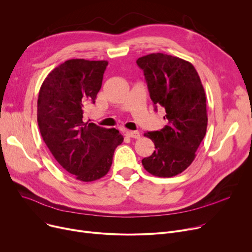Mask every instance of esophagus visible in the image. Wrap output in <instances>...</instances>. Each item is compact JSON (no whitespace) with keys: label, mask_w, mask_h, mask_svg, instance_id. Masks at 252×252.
<instances>
[{"label":"esophagus","mask_w":252,"mask_h":252,"mask_svg":"<svg viewBox=\"0 0 252 252\" xmlns=\"http://www.w3.org/2000/svg\"><path fill=\"white\" fill-rule=\"evenodd\" d=\"M126 136H127L128 138H132V139H139L140 138V132L137 131V130H126Z\"/></svg>","instance_id":"obj_1"}]
</instances>
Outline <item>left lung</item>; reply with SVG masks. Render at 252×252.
<instances>
[{"label":"left lung","instance_id":"obj_1","mask_svg":"<svg viewBox=\"0 0 252 252\" xmlns=\"http://www.w3.org/2000/svg\"><path fill=\"white\" fill-rule=\"evenodd\" d=\"M137 63L144 71L155 110L161 105L168 124L144 136L155 145L154 153L142 160L152 175L172 177L186 170L195 158L208 126L206 93L194 66L177 57L157 53L142 57Z\"/></svg>","mask_w":252,"mask_h":252}]
</instances>
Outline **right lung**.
I'll use <instances>...</instances> for the list:
<instances>
[{
  "mask_svg": "<svg viewBox=\"0 0 252 252\" xmlns=\"http://www.w3.org/2000/svg\"><path fill=\"white\" fill-rule=\"evenodd\" d=\"M107 61H65L44 79L37 100L41 137L55 159L76 179L90 182L109 171L124 137L115 128L83 121L84 108L95 103Z\"/></svg>",
  "mask_w": 252,
  "mask_h": 252,
  "instance_id": "obj_1",
  "label": "right lung"
}]
</instances>
